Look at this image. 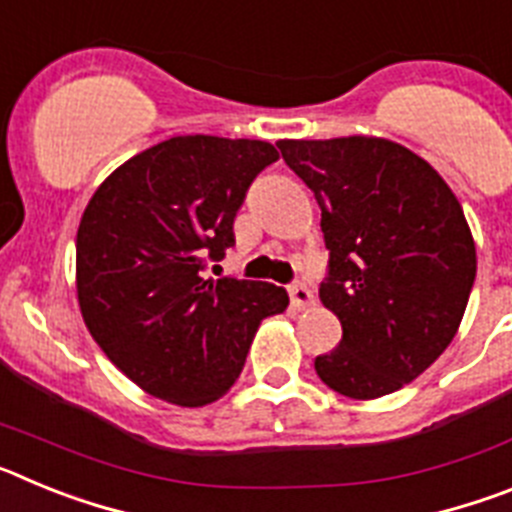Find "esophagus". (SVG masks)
I'll return each instance as SVG.
<instances>
[{
    "instance_id": "34e87169",
    "label": "esophagus",
    "mask_w": 512,
    "mask_h": 512,
    "mask_svg": "<svg viewBox=\"0 0 512 512\" xmlns=\"http://www.w3.org/2000/svg\"><path fill=\"white\" fill-rule=\"evenodd\" d=\"M289 300H292V305H295L297 310H302V307H310L312 305L310 287H307V284H302V282L289 284Z\"/></svg>"
}]
</instances>
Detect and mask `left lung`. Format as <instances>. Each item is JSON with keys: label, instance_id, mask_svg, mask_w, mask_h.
I'll use <instances>...</instances> for the list:
<instances>
[{"label": "left lung", "instance_id": "8db88e82", "mask_svg": "<svg viewBox=\"0 0 512 512\" xmlns=\"http://www.w3.org/2000/svg\"><path fill=\"white\" fill-rule=\"evenodd\" d=\"M312 189L328 248L320 300L343 336L315 372L374 400L413 382L459 330L477 251L459 200L428 161L384 138L279 140Z\"/></svg>", "mask_w": 512, "mask_h": 512}]
</instances>
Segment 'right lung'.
Listing matches in <instances>:
<instances>
[{
	"label": "right lung",
	"instance_id": "right-lung-1",
	"mask_svg": "<svg viewBox=\"0 0 512 512\" xmlns=\"http://www.w3.org/2000/svg\"><path fill=\"white\" fill-rule=\"evenodd\" d=\"M279 158L266 140L179 135L112 171L76 233V292L89 333L140 390L182 408L223 397L282 287L205 279L235 246L248 187Z\"/></svg>",
	"mask_w": 512,
	"mask_h": 512
}]
</instances>
